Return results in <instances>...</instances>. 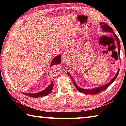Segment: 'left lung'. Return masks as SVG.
I'll return each instance as SVG.
<instances>
[{
  "label": "left lung",
  "mask_w": 126,
  "mask_h": 126,
  "mask_svg": "<svg viewBox=\"0 0 126 126\" xmlns=\"http://www.w3.org/2000/svg\"><path fill=\"white\" fill-rule=\"evenodd\" d=\"M100 26L101 27V28H102L103 31H104V32H111V33H112L113 34V35H114V37H115V38L116 39V40L117 45H118V53H117V52H116V53H117V54H119V55H120V45L119 39L118 37H117V35H116V34H115V32H113V30H112V29L111 27L108 25V24L104 23V22H101V23H100ZM119 70H120V69H119V70L118 71V73H116V75H115V76L113 77V78L111 80V81H110V82H108V84H106V85L101 86V87H100L97 88H95V89H82V88H81L79 87L78 86L76 85V84L75 80H74L72 78L71 75H70L69 73H68V75L70 77H71L72 80H73L74 85H75V87L76 88V89L79 91V92L83 93V94H99V92H101V91L106 90V89L107 88L109 87V86L111 85V84L112 83L113 81H114L116 79V78L117 77V76H118Z\"/></svg>",
  "instance_id": "left-lung-1"
}]
</instances>
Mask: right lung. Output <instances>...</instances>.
Instances as JSON below:
<instances>
[{
  "instance_id": "right-lung-1",
  "label": "right lung",
  "mask_w": 126,
  "mask_h": 126,
  "mask_svg": "<svg viewBox=\"0 0 126 126\" xmlns=\"http://www.w3.org/2000/svg\"><path fill=\"white\" fill-rule=\"evenodd\" d=\"M61 56H56V57L53 58V60L52 61V63H51L50 66H53V65H56V64H58V63H60L61 62ZM53 81L51 82V84H50L49 87H48L47 88H46L45 90L43 91H41L40 92L36 93V94H25L26 95L30 96V97H43V96H45L47 95L48 94H49L51 92V91L53 90Z\"/></svg>"
}]
</instances>
